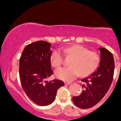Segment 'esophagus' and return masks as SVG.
I'll list each match as a JSON object with an SVG mask.
<instances>
[{
	"label": "esophagus",
	"mask_w": 121,
	"mask_h": 121,
	"mask_svg": "<svg viewBox=\"0 0 121 121\" xmlns=\"http://www.w3.org/2000/svg\"><path fill=\"white\" fill-rule=\"evenodd\" d=\"M65 84L66 85H70V84H71V82H65Z\"/></svg>",
	"instance_id": "34e87169"
}]
</instances>
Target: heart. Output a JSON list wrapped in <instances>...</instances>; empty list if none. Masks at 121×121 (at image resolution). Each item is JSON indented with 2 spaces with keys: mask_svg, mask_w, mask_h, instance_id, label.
<instances>
[{
  "mask_svg": "<svg viewBox=\"0 0 121 121\" xmlns=\"http://www.w3.org/2000/svg\"><path fill=\"white\" fill-rule=\"evenodd\" d=\"M67 56L73 57L69 67L59 68L55 71L57 78L66 81H71L80 73L87 76L93 72L99 62V57L95 52L88 51L85 47L75 45L63 49ZM63 60V55L60 50H57L52 53L51 62L54 67L61 66Z\"/></svg>",
  "mask_w": 121,
  "mask_h": 121,
  "instance_id": "b5f03b06",
  "label": "heart"
}]
</instances>
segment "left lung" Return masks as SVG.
Returning a JSON list of instances; mask_svg holds the SVG:
<instances>
[{
  "mask_svg": "<svg viewBox=\"0 0 121 121\" xmlns=\"http://www.w3.org/2000/svg\"><path fill=\"white\" fill-rule=\"evenodd\" d=\"M99 65L90 76L83 78V90L80 95L73 97L78 108H88L97 104L108 92L113 80L115 62L112 54L107 49L99 48Z\"/></svg>",
  "mask_w": 121,
  "mask_h": 121,
  "instance_id": "8db88e82",
  "label": "left lung"
}]
</instances>
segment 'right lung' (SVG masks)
I'll list each match as a JSON object with an SVG mask.
<instances>
[{"mask_svg":"<svg viewBox=\"0 0 121 121\" xmlns=\"http://www.w3.org/2000/svg\"><path fill=\"white\" fill-rule=\"evenodd\" d=\"M51 45L44 41L29 44L22 52L20 60V77L24 92L33 102L48 106L56 98L57 90L64 86L62 81H47L53 74L51 56Z\"/></svg>","mask_w":121,"mask_h":121,"instance_id":"right-lung-1","label":"right lung"}]
</instances>
